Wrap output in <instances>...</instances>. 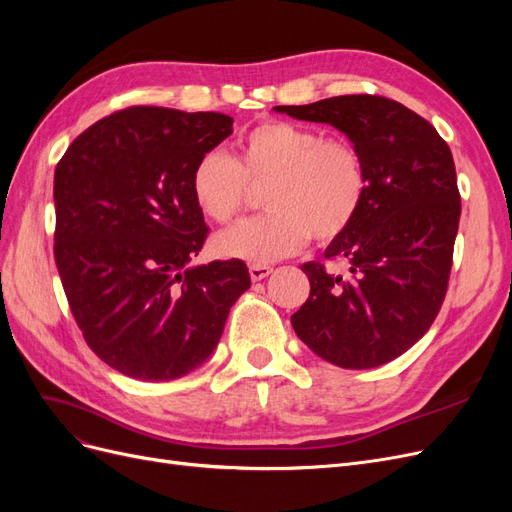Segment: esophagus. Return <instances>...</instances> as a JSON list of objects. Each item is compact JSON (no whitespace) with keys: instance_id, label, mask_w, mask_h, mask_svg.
<instances>
[{"instance_id":"obj_1","label":"esophagus","mask_w":512,"mask_h":512,"mask_svg":"<svg viewBox=\"0 0 512 512\" xmlns=\"http://www.w3.org/2000/svg\"><path fill=\"white\" fill-rule=\"evenodd\" d=\"M271 267L269 265H250V277L254 282H260V280H265L267 275H271Z\"/></svg>"}]
</instances>
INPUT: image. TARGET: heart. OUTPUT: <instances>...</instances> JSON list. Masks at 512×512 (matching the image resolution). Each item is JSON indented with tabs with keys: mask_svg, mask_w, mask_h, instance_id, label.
I'll return each instance as SVG.
<instances>
[{
	"mask_svg": "<svg viewBox=\"0 0 512 512\" xmlns=\"http://www.w3.org/2000/svg\"><path fill=\"white\" fill-rule=\"evenodd\" d=\"M269 181L262 203L269 213L215 239V250L252 265L303 250L309 237L331 243L352 226L367 194L363 153L348 138L327 136L305 123L269 119L254 126L232 160L211 149L192 168L190 192L205 218L235 222L247 183Z\"/></svg>",
	"mask_w": 512,
	"mask_h": 512,
	"instance_id": "b5f03b06",
	"label": "heart"
}]
</instances>
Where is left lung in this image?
I'll list each match as a JSON object with an SVG mask.
<instances>
[{
  "mask_svg": "<svg viewBox=\"0 0 512 512\" xmlns=\"http://www.w3.org/2000/svg\"><path fill=\"white\" fill-rule=\"evenodd\" d=\"M275 111L342 130L367 170L359 215L324 250L346 271L305 262L309 297L290 316L292 329L337 367L389 363L429 331L446 297L461 215L453 153L427 119L384 96Z\"/></svg>",
  "mask_w": 512,
  "mask_h": 512,
  "instance_id": "8db88e82",
  "label": "left lung"
}]
</instances>
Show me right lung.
Here are the masks:
<instances>
[{"instance_id": "1", "label": "right lung", "mask_w": 512, "mask_h": 512, "mask_svg": "<svg viewBox=\"0 0 512 512\" xmlns=\"http://www.w3.org/2000/svg\"><path fill=\"white\" fill-rule=\"evenodd\" d=\"M230 134L222 113L130 106L76 136L55 168L61 286L87 346L123 376L168 382L203 365L252 284L237 258L188 267L209 235L192 168Z\"/></svg>"}]
</instances>
